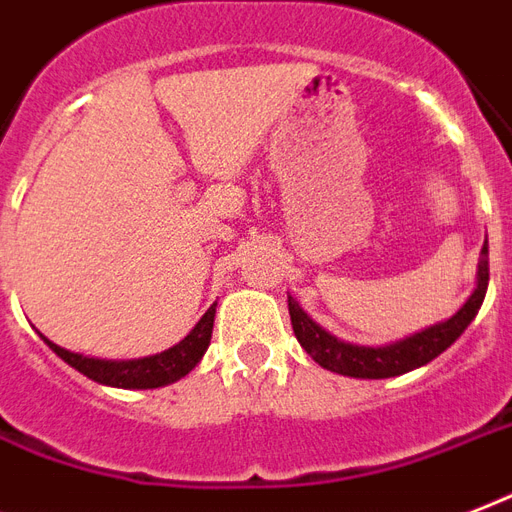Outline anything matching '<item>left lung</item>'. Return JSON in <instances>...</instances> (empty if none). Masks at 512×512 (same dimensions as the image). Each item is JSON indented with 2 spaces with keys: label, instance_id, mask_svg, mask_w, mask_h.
<instances>
[{
  "label": "left lung",
  "instance_id": "1",
  "mask_svg": "<svg viewBox=\"0 0 512 512\" xmlns=\"http://www.w3.org/2000/svg\"><path fill=\"white\" fill-rule=\"evenodd\" d=\"M486 288H489V243H483L478 285H475L473 296L462 304V310L438 326L425 328V331L408 336L403 342L387 344V347H358V344L336 339L301 310L291 296H288V312H291L293 334L315 363L334 371V374L355 376V379H387V376H400L425 366L433 358H438L443 350H449L481 310Z\"/></svg>",
  "mask_w": 512,
  "mask_h": 512
}]
</instances>
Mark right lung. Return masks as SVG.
Wrapping results in <instances>:
<instances>
[{
    "label": "right lung",
    "mask_w": 512,
    "mask_h": 512,
    "mask_svg": "<svg viewBox=\"0 0 512 512\" xmlns=\"http://www.w3.org/2000/svg\"><path fill=\"white\" fill-rule=\"evenodd\" d=\"M213 318H216V304L211 310L205 312L200 323L189 331V334L165 352H157L152 358H138V360H98V358H85L77 352H69L58 347L53 342L50 350L69 363L71 368H77L79 374H85L87 379H93L98 384H109V387H122V390H154L162 384L178 382L181 376L192 371L200 358L208 350L213 334Z\"/></svg>",
    "instance_id": "right-lung-1"
}]
</instances>
